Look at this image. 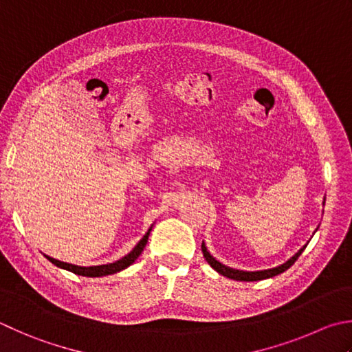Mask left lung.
<instances>
[{"label": "left lung", "mask_w": 352, "mask_h": 352, "mask_svg": "<svg viewBox=\"0 0 352 352\" xmlns=\"http://www.w3.org/2000/svg\"><path fill=\"white\" fill-rule=\"evenodd\" d=\"M305 248H306V245L300 249L296 255H292V257L287 260L286 263L280 265L277 267H271V270H263V271H240V270H234V267H229L226 265L220 263L219 260L214 258L212 255L208 252L204 243H201V251H203V255H204V258H206L208 263L212 266L217 272L221 274V276L232 278V280H240V282H257V280H265V278H271L274 276H278V274H282L286 270H289V267L296 263V260L300 257V254L305 251Z\"/></svg>", "instance_id": "1"}]
</instances>
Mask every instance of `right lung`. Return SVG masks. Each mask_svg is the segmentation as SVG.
Returning <instances> with one entry per match:
<instances>
[{"instance_id":"1","label":"right lung","mask_w":352,"mask_h":352,"mask_svg":"<svg viewBox=\"0 0 352 352\" xmlns=\"http://www.w3.org/2000/svg\"><path fill=\"white\" fill-rule=\"evenodd\" d=\"M152 231V226L148 229V232L143 235V239L137 243V246L132 249V251L124 255L123 258H120L117 261H113V263H107V265H100V266H76V265H70V263H65V261H60V260H55L52 257H49L46 255V258L50 261V263H54L55 266L61 267V270H66L76 274V276H85V277H103V276H111V274H117L120 271L126 270L127 266H131L133 261L138 258V255L143 252V249L146 246V243H148L149 239V234Z\"/></svg>"}]
</instances>
